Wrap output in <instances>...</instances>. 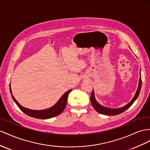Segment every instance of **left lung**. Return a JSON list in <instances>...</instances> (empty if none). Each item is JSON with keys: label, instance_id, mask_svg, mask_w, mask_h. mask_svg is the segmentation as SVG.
<instances>
[{"label": "left lung", "instance_id": "8db88e82", "mask_svg": "<svg viewBox=\"0 0 150 150\" xmlns=\"http://www.w3.org/2000/svg\"><path fill=\"white\" fill-rule=\"evenodd\" d=\"M141 88V77L139 78V86H138L137 90L136 91L135 96H134V97L133 98L131 101L129 102L128 104H127L125 106H123V107H122V108H116V109L109 108H106V107H105L103 106H101V105H99L95 99L94 90L93 91V92H92L91 95V104H92V105H93V108L95 109V110L97 112L101 113V114L106 115H117L118 114H120L124 112H125L126 110H127L129 107H130V106L133 104L134 102L136 100V99L137 98L138 96H139V94L140 93Z\"/></svg>", "mask_w": 150, "mask_h": 150}]
</instances>
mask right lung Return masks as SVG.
<instances>
[{"instance_id":"right-lung-1","label":"right lung","mask_w":150,"mask_h":150,"mask_svg":"<svg viewBox=\"0 0 150 150\" xmlns=\"http://www.w3.org/2000/svg\"><path fill=\"white\" fill-rule=\"evenodd\" d=\"M9 87L11 96H12L14 101L16 103V104L19 107V108H20L23 112H24L25 114L28 115V116L39 119L51 118L57 116V115H59V114L62 113L64 109L65 108V106H66L68 94L72 91V89L69 90L67 93H65L59 99V100L57 101L54 105L52 106L51 108L43 110H33L28 108H26L25 107L22 106L20 103L16 101V99L14 98L13 95L12 94V91H11V85L9 86Z\"/></svg>"}]
</instances>
